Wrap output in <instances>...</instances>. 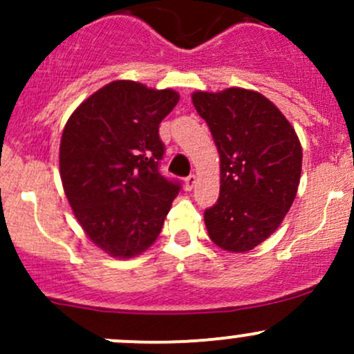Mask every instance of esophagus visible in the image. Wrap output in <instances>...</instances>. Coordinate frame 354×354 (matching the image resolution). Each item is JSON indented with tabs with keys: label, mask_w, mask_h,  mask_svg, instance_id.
Returning <instances> with one entry per match:
<instances>
[{
	"label": "esophagus",
	"mask_w": 354,
	"mask_h": 354,
	"mask_svg": "<svg viewBox=\"0 0 354 354\" xmlns=\"http://www.w3.org/2000/svg\"><path fill=\"white\" fill-rule=\"evenodd\" d=\"M195 185H197V176H195V174H190V176L185 180V188H187L188 192H192L195 188Z\"/></svg>",
	"instance_id": "obj_1"
}]
</instances>
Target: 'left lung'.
<instances>
[{
	"label": "left lung",
	"instance_id": "left-lung-1",
	"mask_svg": "<svg viewBox=\"0 0 354 354\" xmlns=\"http://www.w3.org/2000/svg\"><path fill=\"white\" fill-rule=\"evenodd\" d=\"M221 160L219 200L205 210L214 245L246 253L276 233L298 192L303 151L288 118L252 88L195 91Z\"/></svg>",
	"mask_w": 354,
	"mask_h": 354
}]
</instances>
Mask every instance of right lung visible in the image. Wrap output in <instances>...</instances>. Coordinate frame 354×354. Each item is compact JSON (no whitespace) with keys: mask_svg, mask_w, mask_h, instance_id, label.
<instances>
[{"mask_svg":"<svg viewBox=\"0 0 354 354\" xmlns=\"http://www.w3.org/2000/svg\"><path fill=\"white\" fill-rule=\"evenodd\" d=\"M180 94L114 80L68 118L59 176L75 219L114 259L142 255L159 236L180 185L159 173V123Z\"/></svg>","mask_w":354,"mask_h":354,"instance_id":"obj_1","label":"right lung"}]
</instances>
